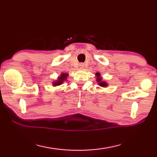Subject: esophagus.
<instances>
[{
	"label": "esophagus",
	"instance_id": "34e87169",
	"mask_svg": "<svg viewBox=\"0 0 157 157\" xmlns=\"http://www.w3.org/2000/svg\"><path fill=\"white\" fill-rule=\"evenodd\" d=\"M79 68H84V64L83 63H79Z\"/></svg>",
	"mask_w": 157,
	"mask_h": 157
}]
</instances>
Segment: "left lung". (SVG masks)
Masks as SVG:
<instances>
[{"instance_id": "obj_1", "label": "left lung", "mask_w": 157, "mask_h": 157, "mask_svg": "<svg viewBox=\"0 0 157 157\" xmlns=\"http://www.w3.org/2000/svg\"><path fill=\"white\" fill-rule=\"evenodd\" d=\"M95 76H96V81H97L98 84V85H99V86H102V87H106V86H108V84H107V82H105V81H102L100 73H95Z\"/></svg>"}]
</instances>
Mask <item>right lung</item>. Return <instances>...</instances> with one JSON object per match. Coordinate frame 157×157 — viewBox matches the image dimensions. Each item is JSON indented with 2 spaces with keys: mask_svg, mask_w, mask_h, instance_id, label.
<instances>
[{
  "mask_svg": "<svg viewBox=\"0 0 157 157\" xmlns=\"http://www.w3.org/2000/svg\"><path fill=\"white\" fill-rule=\"evenodd\" d=\"M68 76V73H62L61 74L60 76L58 77L57 78V80L55 81L52 82V85L53 86H59V85L62 84L63 82L66 81V78H67V77Z\"/></svg>",
  "mask_w": 157,
  "mask_h": 157,
  "instance_id": "obj_1",
  "label": "right lung"
}]
</instances>
